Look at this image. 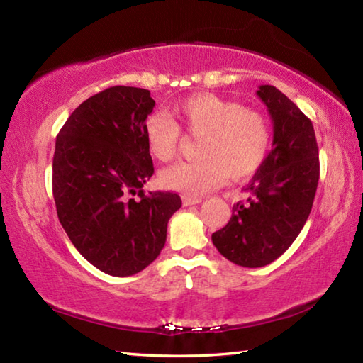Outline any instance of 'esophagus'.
Returning a JSON list of instances; mask_svg holds the SVG:
<instances>
[{"mask_svg": "<svg viewBox=\"0 0 363 363\" xmlns=\"http://www.w3.org/2000/svg\"><path fill=\"white\" fill-rule=\"evenodd\" d=\"M182 203L189 206V205H199L201 203V199L200 196H190V195H184L182 196Z\"/></svg>", "mask_w": 363, "mask_h": 363, "instance_id": "esophagus-1", "label": "esophagus"}]
</instances>
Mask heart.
<instances>
[{"label":"heart","instance_id":"b5f03b06","mask_svg":"<svg viewBox=\"0 0 363 363\" xmlns=\"http://www.w3.org/2000/svg\"><path fill=\"white\" fill-rule=\"evenodd\" d=\"M173 113L184 131L200 138L194 162L162 171L163 187L190 196L203 195L229 176L243 179L261 167L270 145L266 116L238 102L211 93H199L176 102ZM167 115L152 113L144 123L147 149L153 158L169 162L179 147L181 130Z\"/></svg>","mask_w":363,"mask_h":363}]
</instances>
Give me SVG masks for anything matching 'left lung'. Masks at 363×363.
Returning a JSON list of instances; mask_svg holds the SVG:
<instances>
[{"mask_svg": "<svg viewBox=\"0 0 363 363\" xmlns=\"http://www.w3.org/2000/svg\"><path fill=\"white\" fill-rule=\"evenodd\" d=\"M257 96L274 123V149L245 187L248 200L233 205L229 223L211 235L219 253L243 267L267 266L290 248L320 176L312 121L275 86H259Z\"/></svg>", "mask_w": 363, "mask_h": 363, "instance_id": "8db88e82", "label": "left lung"}]
</instances>
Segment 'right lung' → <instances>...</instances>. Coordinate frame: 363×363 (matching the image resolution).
<instances>
[{
	"mask_svg": "<svg viewBox=\"0 0 363 363\" xmlns=\"http://www.w3.org/2000/svg\"><path fill=\"white\" fill-rule=\"evenodd\" d=\"M149 89L112 86L79 104L56 139L52 195L60 224L79 255L113 277L157 259L168 220L182 201L143 187L153 174L144 123Z\"/></svg>",
	"mask_w": 363,
	"mask_h": 363,
	"instance_id": "obj_1",
	"label": "right lung"
}]
</instances>
